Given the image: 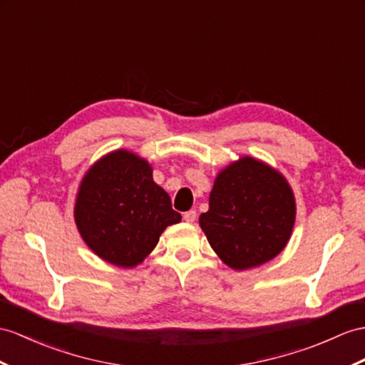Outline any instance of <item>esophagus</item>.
Instances as JSON below:
<instances>
[{"label":"esophagus","instance_id":"obj_1","mask_svg":"<svg viewBox=\"0 0 365 365\" xmlns=\"http://www.w3.org/2000/svg\"><path fill=\"white\" fill-rule=\"evenodd\" d=\"M182 218L187 221V223H193L195 220H197V210H189V212H184Z\"/></svg>","mask_w":365,"mask_h":365}]
</instances>
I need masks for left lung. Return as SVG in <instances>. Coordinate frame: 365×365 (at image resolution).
<instances>
[{"label":"left lung","instance_id":"obj_1","mask_svg":"<svg viewBox=\"0 0 365 365\" xmlns=\"http://www.w3.org/2000/svg\"><path fill=\"white\" fill-rule=\"evenodd\" d=\"M296 220V200L288 181L251 156L221 170L213 182L209 210L200 226L212 250L229 268H255L287 246Z\"/></svg>","mask_w":365,"mask_h":365}]
</instances>
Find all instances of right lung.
I'll list each match as a JSON object with an SVG mask.
<instances>
[{"instance_id":"1","label":"right lung","mask_w":365,"mask_h":365,"mask_svg":"<svg viewBox=\"0 0 365 365\" xmlns=\"http://www.w3.org/2000/svg\"><path fill=\"white\" fill-rule=\"evenodd\" d=\"M145 159L115 150L80 182L74 218L88 247L102 260L133 268L155 250L167 226L181 221Z\"/></svg>"}]
</instances>
